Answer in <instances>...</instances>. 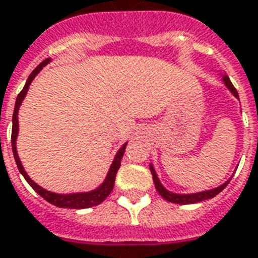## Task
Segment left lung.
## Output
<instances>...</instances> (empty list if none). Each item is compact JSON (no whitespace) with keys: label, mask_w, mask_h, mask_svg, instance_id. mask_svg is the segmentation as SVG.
Wrapping results in <instances>:
<instances>
[{"label":"left lung","mask_w":258,"mask_h":258,"mask_svg":"<svg viewBox=\"0 0 258 258\" xmlns=\"http://www.w3.org/2000/svg\"><path fill=\"white\" fill-rule=\"evenodd\" d=\"M223 81L226 83V86L231 90V93L235 95L236 98H238V91L234 87V85L231 83L230 78L228 76H223ZM150 171H152V175H153V182H154V186H156V190L158 191V194L164 198V200H167L169 202H175V204H182V205H187V204H196V202H200V201H204V200H209V198H213L216 197L217 194L223 190V188L226 187L228 182L224 183V184H221L220 187L217 188H213V190H208V191H202V192H197V194H187V196H180V194H173V192H169L168 190L161 186V183L158 182V177L154 172V168L150 165Z\"/></svg>","instance_id":"left-lung-1"}]
</instances>
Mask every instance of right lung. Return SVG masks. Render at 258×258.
Segmentation results:
<instances>
[{
  "label": "right lung",
  "mask_w": 258,
  "mask_h": 258,
  "mask_svg": "<svg viewBox=\"0 0 258 258\" xmlns=\"http://www.w3.org/2000/svg\"><path fill=\"white\" fill-rule=\"evenodd\" d=\"M50 61V58H46V60H43L39 64V66L35 68V70L32 71L31 75L28 76L27 82H26V85L23 87V90L19 93L16 98V104H15V110H13V117H12V150H13V156H15V161H16V165L19 168V171L22 173L24 179L27 180L28 184L31 186L35 191L41 196L43 200H46L47 202H50L53 205H56L58 208H71V209H85V208H91L95 207V205H98L101 202L104 201L105 198L108 197L110 194V191L113 190L114 186V179H116V173L119 171L120 168V161H121V157H123L124 150H125V146L127 144H124L121 146L117 154H116V158H114L113 164H112V167L109 169V173H108V176L105 179V182L101 184L100 187L94 190V191L90 192H81V194H66V196H62V194H54V192L46 191V190H43L42 187H39L37 183L32 182L31 179L28 177V175L24 171V168H23L22 163H20V160H19V156H17L16 152V137H17V130H19V123H17V110H19V106L22 104V101L24 100V97H26V93L28 90V86L31 85L32 79L35 78L38 72L43 68V67L46 66L47 62Z\"/></svg>",
  "instance_id": "add662e5"
}]
</instances>
